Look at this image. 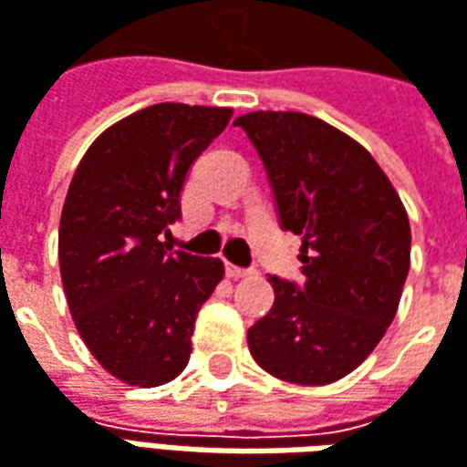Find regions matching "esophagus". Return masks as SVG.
Masks as SVG:
<instances>
[{"mask_svg":"<svg viewBox=\"0 0 467 467\" xmlns=\"http://www.w3.org/2000/svg\"><path fill=\"white\" fill-rule=\"evenodd\" d=\"M227 278H233V280H240V278H247L250 275V270H244V267H237L233 265V263H227Z\"/></svg>","mask_w":467,"mask_h":467,"instance_id":"obj_1","label":"esophagus"}]
</instances>
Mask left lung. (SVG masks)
Returning a JSON list of instances; mask_svg holds the SVG:
<instances>
[{
  "mask_svg": "<svg viewBox=\"0 0 467 467\" xmlns=\"http://www.w3.org/2000/svg\"><path fill=\"white\" fill-rule=\"evenodd\" d=\"M243 126L267 169L280 223L301 234L306 283L267 278L273 308L247 331L250 354L293 384H331L387 334L410 273V220L392 182L351 136L296 110Z\"/></svg>",
  "mask_w": 467,
  "mask_h": 467,
  "instance_id": "obj_1",
  "label": "left lung"
}]
</instances>
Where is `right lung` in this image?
<instances>
[{
  "label": "right lung",
  "instance_id": "add662e5",
  "mask_svg": "<svg viewBox=\"0 0 467 467\" xmlns=\"http://www.w3.org/2000/svg\"><path fill=\"white\" fill-rule=\"evenodd\" d=\"M233 109L156 103L120 119L75 169L57 233L75 328L103 369L131 387L177 379L197 313L223 280L220 257L161 243L179 220L189 166Z\"/></svg>",
  "mask_w": 467,
  "mask_h": 467
}]
</instances>
